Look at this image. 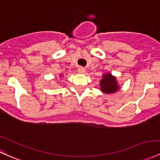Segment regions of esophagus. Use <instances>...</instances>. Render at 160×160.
<instances>
[{
  "mask_svg": "<svg viewBox=\"0 0 160 160\" xmlns=\"http://www.w3.org/2000/svg\"><path fill=\"white\" fill-rule=\"evenodd\" d=\"M86 71V69L83 67H79L78 68V72L80 73H84Z\"/></svg>",
  "mask_w": 160,
  "mask_h": 160,
  "instance_id": "obj_1",
  "label": "esophagus"
}]
</instances>
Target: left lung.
<instances>
[{"mask_svg":"<svg viewBox=\"0 0 160 160\" xmlns=\"http://www.w3.org/2000/svg\"><path fill=\"white\" fill-rule=\"evenodd\" d=\"M100 90L106 94L114 93L120 89L116 77L113 76L110 72L103 73L102 80L99 81Z\"/></svg>","mask_w":160,"mask_h":160,"instance_id":"1","label":"left lung"}]
</instances>
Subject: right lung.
Listing matches in <instances>:
<instances>
[{
	"instance_id": "1",
	"label": "right lung",
	"mask_w": 160,
	"mask_h": 160,
	"mask_svg": "<svg viewBox=\"0 0 160 160\" xmlns=\"http://www.w3.org/2000/svg\"><path fill=\"white\" fill-rule=\"evenodd\" d=\"M60 77H61V74H60Z\"/></svg>"
}]
</instances>
